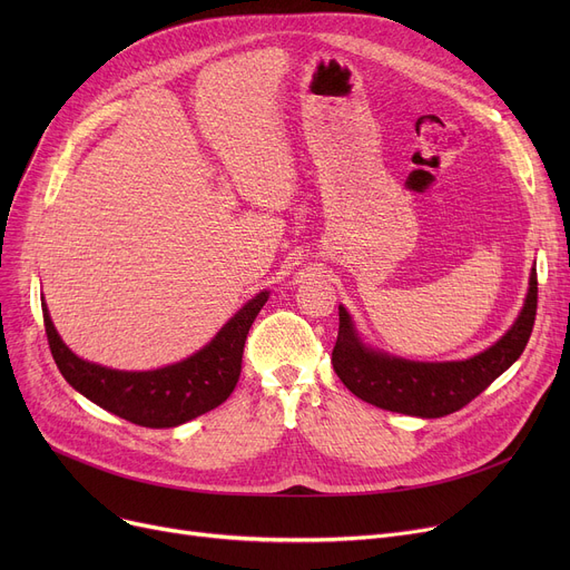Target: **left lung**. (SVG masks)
Here are the masks:
<instances>
[{
    "instance_id": "left-lung-1",
    "label": "left lung",
    "mask_w": 570,
    "mask_h": 570,
    "mask_svg": "<svg viewBox=\"0 0 570 570\" xmlns=\"http://www.w3.org/2000/svg\"><path fill=\"white\" fill-rule=\"evenodd\" d=\"M535 305L538 279L533 267L524 307L511 331L483 353L453 363H413L365 346L348 312L340 305L333 367L348 391L363 402L395 413L441 417L466 406L518 361L533 331Z\"/></svg>"
}]
</instances>
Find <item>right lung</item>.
<instances>
[{"mask_svg":"<svg viewBox=\"0 0 570 570\" xmlns=\"http://www.w3.org/2000/svg\"><path fill=\"white\" fill-rule=\"evenodd\" d=\"M267 291H261L252 297L213 342L187 361L153 372H119L82 361L57 335L46 303L41 307L50 353L67 383L97 406L134 425L161 430L194 421L228 400L243 372L249 327L267 303Z\"/></svg>","mask_w":570,"mask_h":570,"instance_id":"right-lung-1","label":"right lung"}]
</instances>
